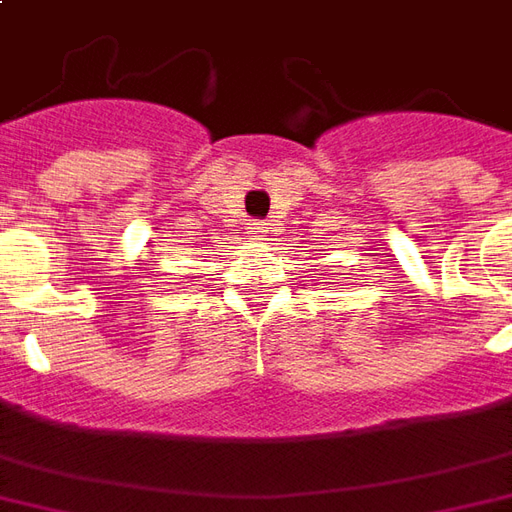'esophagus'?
Segmentation results:
<instances>
[{"mask_svg": "<svg viewBox=\"0 0 512 512\" xmlns=\"http://www.w3.org/2000/svg\"><path fill=\"white\" fill-rule=\"evenodd\" d=\"M264 225H267V222H259V219H256V222H250V233H253L256 239H262L264 233H267V228H264Z\"/></svg>", "mask_w": 512, "mask_h": 512, "instance_id": "34e87169", "label": "esophagus"}]
</instances>
